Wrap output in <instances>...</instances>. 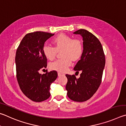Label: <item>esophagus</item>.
I'll return each mask as SVG.
<instances>
[{"label": "esophagus", "instance_id": "34e87169", "mask_svg": "<svg viewBox=\"0 0 126 126\" xmlns=\"http://www.w3.org/2000/svg\"><path fill=\"white\" fill-rule=\"evenodd\" d=\"M57 74H58V76H60L62 75H63V74L61 73V72H58V73H57Z\"/></svg>", "mask_w": 126, "mask_h": 126}]
</instances>
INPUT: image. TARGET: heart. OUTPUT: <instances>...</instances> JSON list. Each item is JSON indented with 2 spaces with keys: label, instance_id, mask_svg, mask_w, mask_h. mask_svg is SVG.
Listing matches in <instances>:
<instances>
[{
  "label": "heart",
  "instance_id": "b5f03b06",
  "mask_svg": "<svg viewBox=\"0 0 126 126\" xmlns=\"http://www.w3.org/2000/svg\"><path fill=\"white\" fill-rule=\"evenodd\" d=\"M64 34H61L54 37L52 43L55 47L45 45L43 47V53L45 57L50 60H52L56 57L57 51H61L63 58L57 60L49 65L51 70L59 72H64L71 64L72 60H76L82 55L83 44L78 38H74Z\"/></svg>",
  "mask_w": 126,
  "mask_h": 126
}]
</instances>
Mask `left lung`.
<instances>
[{"label":"left lung","mask_w":126,"mask_h":126,"mask_svg":"<svg viewBox=\"0 0 126 126\" xmlns=\"http://www.w3.org/2000/svg\"><path fill=\"white\" fill-rule=\"evenodd\" d=\"M74 34H80L83 38V50L81 59L74 70L82 71L76 79L75 75L66 74L67 94L72 101L84 102L95 94L102 81L105 65V55L100 41L91 32L80 29Z\"/></svg>","instance_id":"left-lung-1"}]
</instances>
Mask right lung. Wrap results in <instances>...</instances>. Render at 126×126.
<instances>
[{
    "label": "right lung",
    "instance_id": "add662e5",
    "mask_svg": "<svg viewBox=\"0 0 126 126\" xmlns=\"http://www.w3.org/2000/svg\"><path fill=\"white\" fill-rule=\"evenodd\" d=\"M54 34L44 32L28 33L22 39L15 56L16 79L21 91L31 100L41 102L50 96V85L56 80V71L41 75L39 71L47 66L43 53L45 42Z\"/></svg>",
    "mask_w": 126,
    "mask_h": 126
}]
</instances>
